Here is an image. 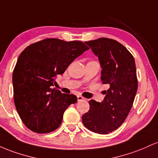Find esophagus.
Returning <instances> with one entry per match:
<instances>
[{
	"mask_svg": "<svg viewBox=\"0 0 158 158\" xmlns=\"http://www.w3.org/2000/svg\"><path fill=\"white\" fill-rule=\"evenodd\" d=\"M77 101H78V102H81V101L85 100V98L83 96H81V95H77Z\"/></svg>",
	"mask_w": 158,
	"mask_h": 158,
	"instance_id": "obj_1",
	"label": "esophagus"
}]
</instances>
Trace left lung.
<instances>
[{
    "label": "left lung",
    "instance_id": "left-lung-1",
    "mask_svg": "<svg viewBox=\"0 0 158 158\" xmlns=\"http://www.w3.org/2000/svg\"><path fill=\"white\" fill-rule=\"evenodd\" d=\"M98 57L102 84H109L102 102L90 100L89 110L82 116L84 126L97 134L116 130L126 119L137 91L134 56L117 41L107 38L85 42Z\"/></svg>",
    "mask_w": 158,
    "mask_h": 158
}]
</instances>
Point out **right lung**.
I'll use <instances>...</instances> for the list:
<instances>
[{
  "mask_svg": "<svg viewBox=\"0 0 158 158\" xmlns=\"http://www.w3.org/2000/svg\"><path fill=\"white\" fill-rule=\"evenodd\" d=\"M89 49L81 41L45 39L21 53L12 73L14 102L27 128L46 134L60 127L65 110L77 99L53 88L55 78Z\"/></svg>",
  "mask_w": 158,
  "mask_h": 158,
  "instance_id": "add662e5",
  "label": "right lung"
}]
</instances>
